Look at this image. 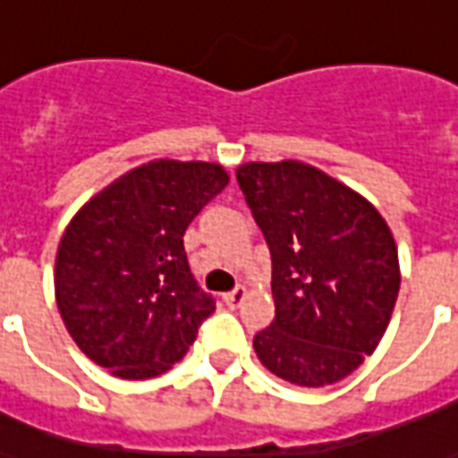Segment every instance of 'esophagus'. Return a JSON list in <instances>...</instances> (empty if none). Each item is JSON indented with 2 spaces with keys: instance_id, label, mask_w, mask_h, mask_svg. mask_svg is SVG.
Listing matches in <instances>:
<instances>
[{
  "instance_id": "obj_1",
  "label": "esophagus",
  "mask_w": 458,
  "mask_h": 458,
  "mask_svg": "<svg viewBox=\"0 0 458 458\" xmlns=\"http://www.w3.org/2000/svg\"><path fill=\"white\" fill-rule=\"evenodd\" d=\"M245 298H247L245 286H235V289L230 291V293H225V303L235 308V306H240V303H242Z\"/></svg>"
}]
</instances>
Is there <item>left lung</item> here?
Returning a JSON list of instances; mask_svg holds the SVG:
<instances>
[{
	"mask_svg": "<svg viewBox=\"0 0 458 458\" xmlns=\"http://www.w3.org/2000/svg\"><path fill=\"white\" fill-rule=\"evenodd\" d=\"M238 184L272 252L274 323L264 367L303 388L357 371L384 337L401 289L398 247L374 203L298 160L247 162Z\"/></svg>",
	"mask_w": 458,
	"mask_h": 458,
	"instance_id": "obj_1",
	"label": "left lung"
}]
</instances>
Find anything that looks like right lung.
Returning a JSON list of instances; mask_svg holds the SVG:
<instances>
[{"instance_id": "1", "label": "right lung", "mask_w": 458, "mask_h": 458, "mask_svg": "<svg viewBox=\"0 0 458 458\" xmlns=\"http://www.w3.org/2000/svg\"><path fill=\"white\" fill-rule=\"evenodd\" d=\"M230 177L218 162L152 160L74 213L55 257V301L87 357L125 381L165 374L216 310L196 286L184 233Z\"/></svg>"}]
</instances>
